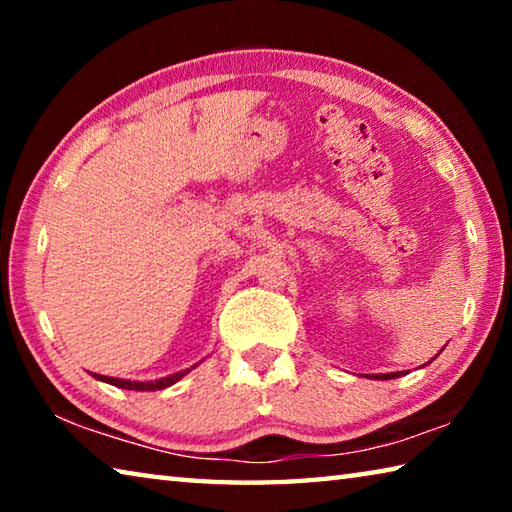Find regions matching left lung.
<instances>
[{
	"label": "left lung",
	"instance_id": "obj_1",
	"mask_svg": "<svg viewBox=\"0 0 512 512\" xmlns=\"http://www.w3.org/2000/svg\"><path fill=\"white\" fill-rule=\"evenodd\" d=\"M404 372H386V375H372V379H395V377H402Z\"/></svg>",
	"mask_w": 512,
	"mask_h": 512
}]
</instances>
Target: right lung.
I'll list each match as a JSON object with an SVG mask.
<instances>
[{
  "instance_id": "add662e5",
  "label": "right lung",
  "mask_w": 512,
  "mask_h": 512,
  "mask_svg": "<svg viewBox=\"0 0 512 512\" xmlns=\"http://www.w3.org/2000/svg\"><path fill=\"white\" fill-rule=\"evenodd\" d=\"M187 372L189 370H183V372H176V375H169V377H162L155 381H131V379H117V377H103V375H94V377L106 381V384L117 386V388H126V391H160V388L176 384V381L183 379Z\"/></svg>"
}]
</instances>
